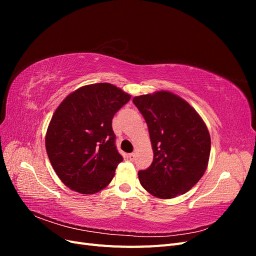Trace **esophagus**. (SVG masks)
<instances>
[{"instance_id": "1", "label": "esophagus", "mask_w": 256, "mask_h": 256, "mask_svg": "<svg viewBox=\"0 0 256 256\" xmlns=\"http://www.w3.org/2000/svg\"><path fill=\"white\" fill-rule=\"evenodd\" d=\"M128 158H129V160L130 161H134V159H136V154L132 152V154H128Z\"/></svg>"}]
</instances>
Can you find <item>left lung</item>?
Listing matches in <instances>:
<instances>
[{
    "mask_svg": "<svg viewBox=\"0 0 256 256\" xmlns=\"http://www.w3.org/2000/svg\"><path fill=\"white\" fill-rule=\"evenodd\" d=\"M132 102L147 124L154 150L150 166L138 173L142 187L164 200L184 194L208 166L212 143L204 120L171 92L136 96Z\"/></svg>",
    "mask_w": 256,
    "mask_h": 256,
    "instance_id": "8db88e82",
    "label": "left lung"
}]
</instances>
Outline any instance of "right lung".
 <instances>
[{
	"instance_id": "1",
	"label": "right lung",
	"mask_w": 256,
	"mask_h": 256,
	"mask_svg": "<svg viewBox=\"0 0 256 256\" xmlns=\"http://www.w3.org/2000/svg\"><path fill=\"white\" fill-rule=\"evenodd\" d=\"M130 98L113 84L95 83L72 92L58 106L46 134V150L68 188L94 194L111 182L122 161L112 120Z\"/></svg>"
}]
</instances>
